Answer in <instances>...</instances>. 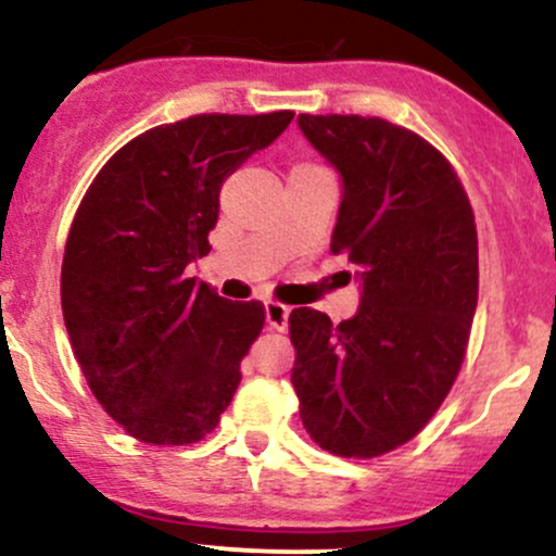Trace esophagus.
<instances>
[{
    "mask_svg": "<svg viewBox=\"0 0 556 556\" xmlns=\"http://www.w3.org/2000/svg\"><path fill=\"white\" fill-rule=\"evenodd\" d=\"M289 307L280 302H265V320L273 330H286V323H289Z\"/></svg>",
    "mask_w": 556,
    "mask_h": 556,
    "instance_id": "1",
    "label": "esophagus"
}]
</instances>
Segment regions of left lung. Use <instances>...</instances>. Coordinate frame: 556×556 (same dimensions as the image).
Segmentation results:
<instances>
[{
  "label": "left lung",
  "instance_id": "1",
  "mask_svg": "<svg viewBox=\"0 0 556 556\" xmlns=\"http://www.w3.org/2000/svg\"><path fill=\"white\" fill-rule=\"evenodd\" d=\"M341 178L333 254L359 270V309L339 326L289 315L291 383L309 439L339 457L407 444L457 378L478 307V233L452 165L380 117L299 115Z\"/></svg>",
  "mask_w": 556,
  "mask_h": 556
}]
</instances>
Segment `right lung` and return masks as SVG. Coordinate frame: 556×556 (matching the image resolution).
<instances>
[{
	"label": "right lung",
	"instance_id": "right-lung-1",
	"mask_svg": "<svg viewBox=\"0 0 556 556\" xmlns=\"http://www.w3.org/2000/svg\"><path fill=\"white\" fill-rule=\"evenodd\" d=\"M294 112L194 115L136 136L99 170L62 257V317L97 402L143 444L184 446L220 422L265 326L189 278L220 189Z\"/></svg>",
	"mask_w": 556,
	"mask_h": 556
}]
</instances>
